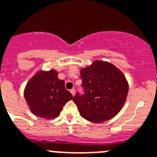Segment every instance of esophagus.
Returning <instances> with one entry per match:
<instances>
[{
  "label": "esophagus",
  "mask_w": 157,
  "mask_h": 157,
  "mask_svg": "<svg viewBox=\"0 0 157 157\" xmlns=\"http://www.w3.org/2000/svg\"><path fill=\"white\" fill-rule=\"evenodd\" d=\"M70 91H71V94L73 96H75V89H71Z\"/></svg>",
  "instance_id": "obj_1"
}]
</instances>
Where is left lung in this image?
Masks as SVG:
<instances>
[{
  "mask_svg": "<svg viewBox=\"0 0 157 157\" xmlns=\"http://www.w3.org/2000/svg\"><path fill=\"white\" fill-rule=\"evenodd\" d=\"M85 93L73 101L86 120L101 123L113 118L126 101L128 84L120 70L110 63L95 60L80 71Z\"/></svg>",
  "mask_w": 157,
  "mask_h": 157,
  "instance_id": "obj_1",
  "label": "left lung"
}]
</instances>
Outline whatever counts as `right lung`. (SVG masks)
<instances>
[{
	"label": "right lung",
	"mask_w": 157,
	"mask_h": 157,
	"mask_svg": "<svg viewBox=\"0 0 157 157\" xmlns=\"http://www.w3.org/2000/svg\"><path fill=\"white\" fill-rule=\"evenodd\" d=\"M64 84L63 80L58 78L56 70L37 72L28 82L24 92L31 112L45 119L58 117L63 106L73 98Z\"/></svg>",
	"instance_id": "obj_1"
}]
</instances>
